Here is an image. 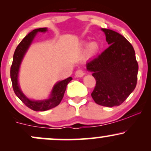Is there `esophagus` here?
Instances as JSON below:
<instances>
[{
  "instance_id": "esophagus-1",
  "label": "esophagus",
  "mask_w": 151,
  "mask_h": 151,
  "mask_svg": "<svg viewBox=\"0 0 151 151\" xmlns=\"http://www.w3.org/2000/svg\"><path fill=\"white\" fill-rule=\"evenodd\" d=\"M84 71H83L82 70H78L76 71L75 72V76L77 77H81L84 76Z\"/></svg>"
}]
</instances>
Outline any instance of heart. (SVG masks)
<instances>
[{
  "instance_id": "b5f03b06",
  "label": "heart",
  "mask_w": 151,
  "mask_h": 151,
  "mask_svg": "<svg viewBox=\"0 0 151 151\" xmlns=\"http://www.w3.org/2000/svg\"><path fill=\"white\" fill-rule=\"evenodd\" d=\"M99 47L98 44L96 42H92L89 45V48H88V51L90 55H93L96 54L98 52Z\"/></svg>"
}]
</instances>
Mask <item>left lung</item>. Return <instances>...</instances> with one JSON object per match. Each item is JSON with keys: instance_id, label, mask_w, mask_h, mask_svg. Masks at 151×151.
I'll return each instance as SVG.
<instances>
[{"instance_id": "8db88e82", "label": "left lung", "mask_w": 151, "mask_h": 151, "mask_svg": "<svg viewBox=\"0 0 151 151\" xmlns=\"http://www.w3.org/2000/svg\"><path fill=\"white\" fill-rule=\"evenodd\" d=\"M101 30L110 45L88 62L86 69L96 79L91 93L93 101L113 107L121 105L136 88L138 65L132 45L124 36L109 29Z\"/></svg>"}]
</instances>
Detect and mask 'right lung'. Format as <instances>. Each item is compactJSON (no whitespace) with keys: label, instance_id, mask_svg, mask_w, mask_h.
<instances>
[{"label":"right lung","instance_id":"obj_1","mask_svg":"<svg viewBox=\"0 0 151 151\" xmlns=\"http://www.w3.org/2000/svg\"><path fill=\"white\" fill-rule=\"evenodd\" d=\"M45 31H47L46 27L35 29L22 39L15 50L13 63L10 67V78H11L12 85L16 96L28 108L33 111H41L49 110L60 104L65 94L67 84L72 79V77H69L65 80L57 83L54 86L50 98L43 101H33L29 99L22 93L19 87L18 82V71L23 56L25 55L27 50L28 49L29 46L30 45L32 41L33 40L35 35L38 32H45Z\"/></svg>","mask_w":151,"mask_h":151}]
</instances>
